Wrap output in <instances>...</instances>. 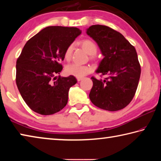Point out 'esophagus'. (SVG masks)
<instances>
[{
    "mask_svg": "<svg viewBox=\"0 0 161 161\" xmlns=\"http://www.w3.org/2000/svg\"><path fill=\"white\" fill-rule=\"evenodd\" d=\"M77 80L78 81H80L81 80H83V77H77Z\"/></svg>",
    "mask_w": 161,
    "mask_h": 161,
    "instance_id": "34e87169",
    "label": "esophagus"
}]
</instances>
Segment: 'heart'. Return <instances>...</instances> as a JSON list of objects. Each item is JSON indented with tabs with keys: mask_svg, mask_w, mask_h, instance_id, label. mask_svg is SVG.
<instances>
[{
	"mask_svg": "<svg viewBox=\"0 0 161 161\" xmlns=\"http://www.w3.org/2000/svg\"><path fill=\"white\" fill-rule=\"evenodd\" d=\"M81 47L86 53L89 55H94L97 52V46L91 40H84L80 42ZM73 51V46L71 45L68 47L64 54V59L67 61L70 60L72 58V54ZM92 71V68L84 65H80L78 64H71L66 67L65 72L67 75H73L75 77H83V76L88 74Z\"/></svg>",
	"mask_w": 161,
	"mask_h": 161,
	"instance_id": "1",
	"label": "heart"
}]
</instances>
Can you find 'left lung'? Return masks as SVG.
Here are the masks:
<instances>
[{
	"mask_svg": "<svg viewBox=\"0 0 161 161\" xmlns=\"http://www.w3.org/2000/svg\"><path fill=\"white\" fill-rule=\"evenodd\" d=\"M86 34L97 43L103 56L96 72L107 77L103 80L91 78L89 99L102 109L121 110L131 102L139 81L141 66L136 49L123 35L108 26L92 25Z\"/></svg>",
	"mask_w": 161,
	"mask_h": 161,
	"instance_id": "left-lung-1",
	"label": "left lung"
}]
</instances>
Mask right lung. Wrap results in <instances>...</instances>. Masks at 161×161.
I'll list each match as a JSON object with an SVG mask.
<instances>
[{
	"label": "right lung",
	"mask_w": 161,
	"mask_h": 161,
	"mask_svg": "<svg viewBox=\"0 0 161 161\" xmlns=\"http://www.w3.org/2000/svg\"><path fill=\"white\" fill-rule=\"evenodd\" d=\"M81 33L74 27L49 26L31 38L16 62V84L31 109L42 115H51L67 105L71 86L77 79L59 76V63L66 49Z\"/></svg>",
	"instance_id": "obj_1"
}]
</instances>
